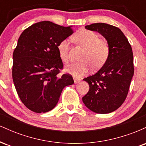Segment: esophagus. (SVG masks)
Instances as JSON below:
<instances>
[{"label":"esophagus","mask_w":146,"mask_h":146,"mask_svg":"<svg viewBox=\"0 0 146 146\" xmlns=\"http://www.w3.org/2000/svg\"><path fill=\"white\" fill-rule=\"evenodd\" d=\"M73 80H74V83L75 84H78L80 82L81 80H80V79H78V78H73Z\"/></svg>","instance_id":"34e87169"}]
</instances>
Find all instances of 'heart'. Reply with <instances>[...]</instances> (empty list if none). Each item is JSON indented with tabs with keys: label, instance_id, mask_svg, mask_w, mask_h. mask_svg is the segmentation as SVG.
<instances>
[{
	"label": "heart",
	"instance_id": "heart-1",
	"mask_svg": "<svg viewBox=\"0 0 146 146\" xmlns=\"http://www.w3.org/2000/svg\"><path fill=\"white\" fill-rule=\"evenodd\" d=\"M75 39L86 48L81 62H73L66 65V71L75 77H81L88 71L90 64L94 68H100L106 61L109 55V46L106 40L100 39L98 33L89 30H82L75 35ZM58 51L63 62L68 60L69 40L64 39L58 45Z\"/></svg>",
	"mask_w": 146,
	"mask_h": 146
}]
</instances>
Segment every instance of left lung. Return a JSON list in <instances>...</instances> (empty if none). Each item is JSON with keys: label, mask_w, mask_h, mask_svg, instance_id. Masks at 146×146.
<instances>
[{"label": "left lung", "mask_w": 146, "mask_h": 146, "mask_svg": "<svg viewBox=\"0 0 146 146\" xmlns=\"http://www.w3.org/2000/svg\"><path fill=\"white\" fill-rule=\"evenodd\" d=\"M85 28L104 37L109 55L95 74L83 80L90 87L82 98L83 103L95 113H112L121 106L128 95L134 75L132 47L123 32L113 25L99 23Z\"/></svg>", "instance_id": "1"}]
</instances>
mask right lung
Returning a JSON list of instances; mask_svg holds the SVG:
<instances>
[{"label":"right lung","instance_id":"obj_1","mask_svg":"<svg viewBox=\"0 0 146 146\" xmlns=\"http://www.w3.org/2000/svg\"><path fill=\"white\" fill-rule=\"evenodd\" d=\"M72 26L41 21L21 33L13 53L12 78L24 105L37 113L56 107L63 88L74 83L71 75L58 78L63 63L58 45L73 33Z\"/></svg>","mask_w":146,"mask_h":146}]
</instances>
